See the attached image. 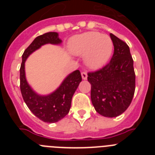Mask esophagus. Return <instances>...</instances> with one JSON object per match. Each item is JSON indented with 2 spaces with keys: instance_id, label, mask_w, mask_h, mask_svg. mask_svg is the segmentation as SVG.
I'll return each mask as SVG.
<instances>
[{
  "instance_id": "1",
  "label": "esophagus",
  "mask_w": 155,
  "mask_h": 155,
  "mask_svg": "<svg viewBox=\"0 0 155 155\" xmlns=\"http://www.w3.org/2000/svg\"><path fill=\"white\" fill-rule=\"evenodd\" d=\"M81 77H82V79H83V80H86V79H87V72H85V71H84V72H82Z\"/></svg>"
}]
</instances>
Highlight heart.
Instances as JSON below:
<instances>
[{"instance_id": "1", "label": "heart", "mask_w": 155, "mask_h": 155, "mask_svg": "<svg viewBox=\"0 0 155 155\" xmlns=\"http://www.w3.org/2000/svg\"><path fill=\"white\" fill-rule=\"evenodd\" d=\"M113 43L109 36L97 31H87L73 36L68 43V50L75 56L84 55V63L91 69L105 65L113 53Z\"/></svg>"}]
</instances>
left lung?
<instances>
[{
    "label": "left lung",
    "mask_w": 155,
    "mask_h": 155,
    "mask_svg": "<svg viewBox=\"0 0 155 155\" xmlns=\"http://www.w3.org/2000/svg\"><path fill=\"white\" fill-rule=\"evenodd\" d=\"M114 53L102 69L87 74L94 109L105 117H116L130 105L135 91L134 61L128 45L110 33Z\"/></svg>",
    "instance_id": "1"
}]
</instances>
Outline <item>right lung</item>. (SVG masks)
<instances>
[{"mask_svg":"<svg viewBox=\"0 0 155 155\" xmlns=\"http://www.w3.org/2000/svg\"><path fill=\"white\" fill-rule=\"evenodd\" d=\"M58 35L57 32L50 31L37 36L24 51L20 68V89L25 102L36 117L49 124L57 123L69 113L72 97L82 80L80 71L76 70L68 74L53 92L41 95L37 94L27 82L25 63L30 54L43 45L61 44L62 40Z\"/></svg>","mask_w":155,"mask_h":155,"instance_id":"add662e5","label":"right lung"}]
</instances>
